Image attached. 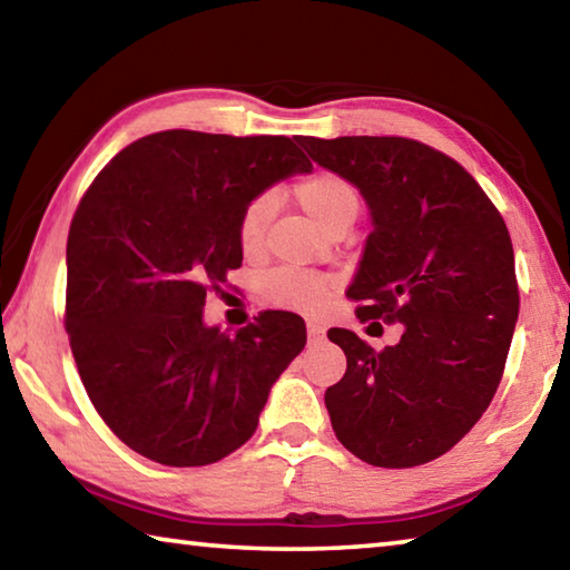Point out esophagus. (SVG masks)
<instances>
[{
  "mask_svg": "<svg viewBox=\"0 0 570 570\" xmlns=\"http://www.w3.org/2000/svg\"><path fill=\"white\" fill-rule=\"evenodd\" d=\"M306 334H308V342H320L324 336V326L316 322H306Z\"/></svg>",
  "mask_w": 570,
  "mask_h": 570,
  "instance_id": "1",
  "label": "esophagus"
}]
</instances>
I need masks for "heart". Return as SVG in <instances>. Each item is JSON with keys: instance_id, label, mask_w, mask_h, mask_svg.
<instances>
[{"instance_id": "heart-1", "label": "heart", "mask_w": 570, "mask_h": 570, "mask_svg": "<svg viewBox=\"0 0 570 570\" xmlns=\"http://www.w3.org/2000/svg\"><path fill=\"white\" fill-rule=\"evenodd\" d=\"M296 204L314 220L324 234L346 230L360 214V196L352 183L334 173H316L294 188ZM276 200L272 193H264L250 200L238 224V240L246 254H256L264 246L266 228L272 224ZM264 296L276 306L296 308V312H316L326 298V282L322 276L298 272V268H276L264 278Z\"/></svg>"}]
</instances>
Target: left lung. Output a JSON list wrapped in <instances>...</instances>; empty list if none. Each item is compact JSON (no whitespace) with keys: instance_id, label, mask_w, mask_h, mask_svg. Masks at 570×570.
<instances>
[{"instance_id":"left-lung-1","label":"left lung","mask_w":570,"mask_h":570,"mask_svg":"<svg viewBox=\"0 0 570 570\" xmlns=\"http://www.w3.org/2000/svg\"><path fill=\"white\" fill-rule=\"evenodd\" d=\"M298 142L370 210L346 288L364 304L356 314L402 326L382 352L330 330L346 354L344 377L324 394L336 440L370 465H422L468 435L503 377L520 304L505 220L460 163L417 140Z\"/></svg>"}]
</instances>
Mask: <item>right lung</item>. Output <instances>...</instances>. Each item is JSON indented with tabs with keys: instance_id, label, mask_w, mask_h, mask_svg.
<instances>
[{
	"instance_id": "1",
	"label": "right lung",
	"mask_w": 570,
	"mask_h": 570,
	"mask_svg": "<svg viewBox=\"0 0 570 570\" xmlns=\"http://www.w3.org/2000/svg\"><path fill=\"white\" fill-rule=\"evenodd\" d=\"M284 135L166 130L120 150L67 236V334L80 380L130 450L170 468L230 455L304 350L292 312L236 334L204 322L206 292L244 262L238 224L274 183L312 173Z\"/></svg>"
}]
</instances>
